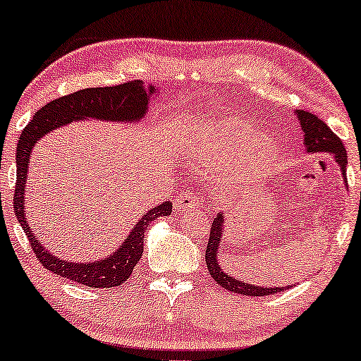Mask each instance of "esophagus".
<instances>
[{
    "mask_svg": "<svg viewBox=\"0 0 361 361\" xmlns=\"http://www.w3.org/2000/svg\"><path fill=\"white\" fill-rule=\"evenodd\" d=\"M200 207V202L197 199L195 194H192V192H184L179 199L176 200V209L177 210H187V209H199Z\"/></svg>",
    "mask_w": 361,
    "mask_h": 361,
    "instance_id": "1",
    "label": "esophagus"
}]
</instances>
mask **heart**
Instances as JSON below:
<instances>
[{
	"instance_id": "heart-1",
	"label": "heart",
	"mask_w": 361,
	"mask_h": 361,
	"mask_svg": "<svg viewBox=\"0 0 361 361\" xmlns=\"http://www.w3.org/2000/svg\"><path fill=\"white\" fill-rule=\"evenodd\" d=\"M199 140L195 157L207 169L219 171L258 149L263 133L238 118H221L209 123Z\"/></svg>"
}]
</instances>
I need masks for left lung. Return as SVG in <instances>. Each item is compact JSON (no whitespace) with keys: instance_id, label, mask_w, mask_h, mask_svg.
<instances>
[{"instance_id":"8db88e82","label":"left lung","mask_w":361,"mask_h":361,"mask_svg":"<svg viewBox=\"0 0 361 361\" xmlns=\"http://www.w3.org/2000/svg\"><path fill=\"white\" fill-rule=\"evenodd\" d=\"M298 118L300 123V128L304 131V146L307 152H330L334 154L335 162L340 166V171H342L343 180L347 182V151H345L343 142L340 141V137L335 135V133L330 130V128L325 125L322 120H319L317 115L314 113L298 110ZM224 224L225 216L224 214H216V219H214V224H212L210 236H209V245H207L205 250V263L207 268H209V273L212 278L216 281V284H220L221 288L231 290V293L243 294V295H271L278 294L286 288H266V286H255L248 284L245 281L235 279L233 276L225 273L221 269L219 263L220 256V248H221V233H224ZM289 288V286H288Z\"/></svg>"}]
</instances>
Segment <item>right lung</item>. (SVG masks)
<instances>
[{"label": "right lung", "instance_id": "add662e5", "mask_svg": "<svg viewBox=\"0 0 361 361\" xmlns=\"http://www.w3.org/2000/svg\"><path fill=\"white\" fill-rule=\"evenodd\" d=\"M154 87H145L141 80L126 82L115 87L85 88V90H78L47 103L23 130L16 147V189H14L13 199L14 214L32 246L34 255L37 256L44 268L52 271L54 274L71 279L73 283L88 286V288L121 286L130 278L137 261L141 259L147 225L159 216L171 215L172 204L162 202L161 205L147 210L136 221L135 228L130 231L128 238L113 255H108L93 263H73V261L61 259L34 236L26 215H24V190H26L27 162L32 147L47 133L72 121L88 120V118L118 123L140 121L141 118H145L147 103H149V98H154Z\"/></svg>", "mask_w": 361, "mask_h": 361}]
</instances>
